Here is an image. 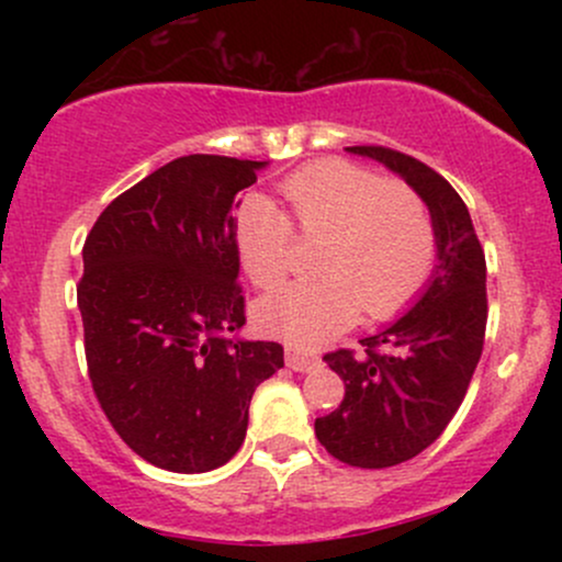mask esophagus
<instances>
[{
	"instance_id": "esophagus-1",
	"label": "esophagus",
	"mask_w": 562,
	"mask_h": 562,
	"mask_svg": "<svg viewBox=\"0 0 562 562\" xmlns=\"http://www.w3.org/2000/svg\"><path fill=\"white\" fill-rule=\"evenodd\" d=\"M285 362H288L290 370H295V372H312L314 367L319 364V359L308 357V353L295 351V348H285Z\"/></svg>"
}]
</instances>
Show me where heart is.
I'll return each mask as SVG.
<instances>
[{
    "instance_id": "heart-1",
    "label": "heart",
    "mask_w": 562,
    "mask_h": 562,
    "mask_svg": "<svg viewBox=\"0 0 562 562\" xmlns=\"http://www.w3.org/2000/svg\"><path fill=\"white\" fill-rule=\"evenodd\" d=\"M293 218L306 237H322L317 280L285 282L256 301L254 319L293 346H317L346 330L359 308L383 319L404 308L428 282L436 261V224L415 187L353 166L319 160L282 182ZM237 259L256 288L282 280L293 227L269 198L237 205Z\"/></svg>"
}]
</instances>
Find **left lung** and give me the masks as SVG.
I'll return each mask as SVG.
<instances>
[{
	"label": "left lung",
	"mask_w": 562,
	"mask_h": 562,
	"mask_svg": "<svg viewBox=\"0 0 562 562\" xmlns=\"http://www.w3.org/2000/svg\"><path fill=\"white\" fill-rule=\"evenodd\" d=\"M346 150L415 187L436 224L434 274L409 312L364 338L359 357L325 353L346 396L314 423L319 443L346 465L378 470L428 449L460 409L486 335V259L468 205L441 173L389 147Z\"/></svg>",
	"instance_id": "left-lung-1"
}]
</instances>
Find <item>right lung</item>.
Segmentation results:
<instances>
[{
	"label": "right lung",
	"instance_id": "1",
	"mask_svg": "<svg viewBox=\"0 0 562 562\" xmlns=\"http://www.w3.org/2000/svg\"><path fill=\"white\" fill-rule=\"evenodd\" d=\"M267 166L171 160L115 198L83 243L79 308L97 402L128 449L171 473L229 462L256 385L285 364L280 344L237 335V192Z\"/></svg>",
	"mask_w": 562,
	"mask_h": 562
}]
</instances>
